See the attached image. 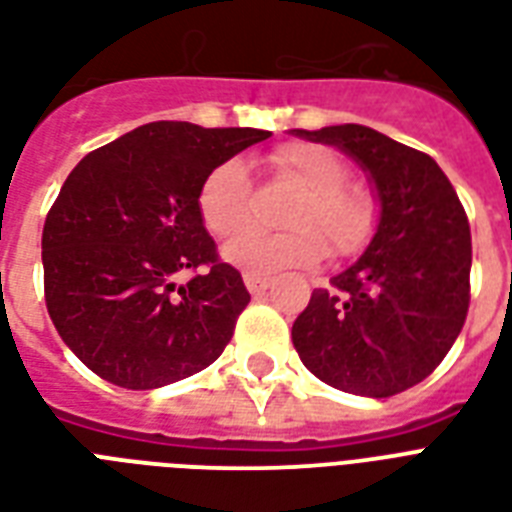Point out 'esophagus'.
<instances>
[{"instance_id":"obj_1","label":"esophagus","mask_w":512,"mask_h":512,"mask_svg":"<svg viewBox=\"0 0 512 512\" xmlns=\"http://www.w3.org/2000/svg\"><path fill=\"white\" fill-rule=\"evenodd\" d=\"M244 284L252 295H260L265 289L271 287V279H265V276H255V273H244Z\"/></svg>"}]
</instances>
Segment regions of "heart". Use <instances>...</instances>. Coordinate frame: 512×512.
<instances>
[{
  "mask_svg": "<svg viewBox=\"0 0 512 512\" xmlns=\"http://www.w3.org/2000/svg\"><path fill=\"white\" fill-rule=\"evenodd\" d=\"M273 172L300 188L284 212L292 231H249L223 247V260L255 276L311 268L324 257L356 255L374 231V204L361 191L345 188L348 167L335 151L313 143H295L273 154ZM201 223L212 236H233L252 220V183L247 167L236 159L217 164L199 188Z\"/></svg>",
  "mask_w": 512,
  "mask_h": 512,
  "instance_id": "heart-1",
  "label": "heart"
}]
</instances>
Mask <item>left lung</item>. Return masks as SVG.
I'll list each match as a JSON object with an SVG mask.
<instances>
[{"label":"left lung","instance_id":"left-lung-1","mask_svg":"<svg viewBox=\"0 0 512 512\" xmlns=\"http://www.w3.org/2000/svg\"><path fill=\"white\" fill-rule=\"evenodd\" d=\"M340 148L380 204L364 255L313 289L292 324L311 374L356 396L388 398L422 382L460 335L470 303V225L449 177L422 151L364 124L292 130Z\"/></svg>","mask_w":512,"mask_h":512}]
</instances>
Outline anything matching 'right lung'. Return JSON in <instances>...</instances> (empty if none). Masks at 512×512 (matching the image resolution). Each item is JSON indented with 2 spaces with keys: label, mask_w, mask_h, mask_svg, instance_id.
Returning <instances> with one entry per match:
<instances>
[{
  "label": "right lung",
  "mask_w": 512,
  "mask_h": 512,
  "mask_svg": "<svg viewBox=\"0 0 512 512\" xmlns=\"http://www.w3.org/2000/svg\"><path fill=\"white\" fill-rule=\"evenodd\" d=\"M268 130L151 122L76 164L42 231L50 319L87 369L151 390L207 369L225 350L249 292L220 263L199 188L217 164ZM208 265L177 288V270Z\"/></svg>",
  "instance_id": "add662e5"
}]
</instances>
